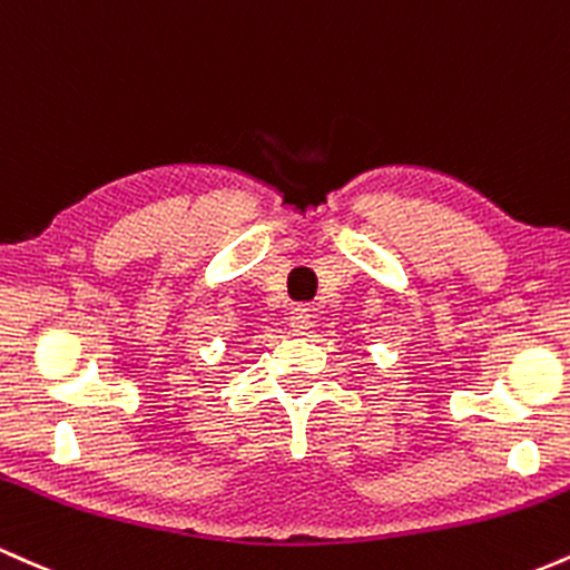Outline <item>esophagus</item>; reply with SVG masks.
<instances>
[{
  "mask_svg": "<svg viewBox=\"0 0 570 570\" xmlns=\"http://www.w3.org/2000/svg\"><path fill=\"white\" fill-rule=\"evenodd\" d=\"M287 323H291L293 334H304L312 325V309H306V304H296L291 309V315H287Z\"/></svg>",
  "mask_w": 570,
  "mask_h": 570,
  "instance_id": "esophagus-1",
  "label": "esophagus"
}]
</instances>
